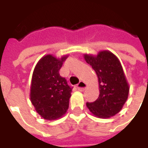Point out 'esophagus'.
<instances>
[{"mask_svg":"<svg viewBox=\"0 0 148 148\" xmlns=\"http://www.w3.org/2000/svg\"><path fill=\"white\" fill-rule=\"evenodd\" d=\"M86 86H87L86 83H85L84 82H80L79 83L77 84V89L79 90V91H84V90H86Z\"/></svg>","mask_w":148,"mask_h":148,"instance_id":"esophagus-1","label":"esophagus"}]
</instances>
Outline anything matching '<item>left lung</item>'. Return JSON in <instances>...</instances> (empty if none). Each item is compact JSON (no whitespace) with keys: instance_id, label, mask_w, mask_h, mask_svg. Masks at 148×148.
Returning a JSON list of instances; mask_svg holds the SVG:
<instances>
[{"instance_id":"left-lung-1","label":"left lung","mask_w":148,"mask_h":148,"mask_svg":"<svg viewBox=\"0 0 148 148\" xmlns=\"http://www.w3.org/2000/svg\"><path fill=\"white\" fill-rule=\"evenodd\" d=\"M98 77L100 94L93 102H87L90 112L98 118H109L121 111L129 93V85L118 58L109 51L97 55H84Z\"/></svg>"}]
</instances>
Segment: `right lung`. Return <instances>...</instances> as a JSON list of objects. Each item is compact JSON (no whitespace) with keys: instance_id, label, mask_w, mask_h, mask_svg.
Here are the masks:
<instances>
[{"instance_id":"1","label":"right lung","mask_w":148,"mask_h":148,"mask_svg":"<svg viewBox=\"0 0 148 148\" xmlns=\"http://www.w3.org/2000/svg\"><path fill=\"white\" fill-rule=\"evenodd\" d=\"M67 57L66 55L58 58L47 55L39 59L34 69L30 99L36 111L45 120H57L69 108L72 88L58 72Z\"/></svg>"}]
</instances>
